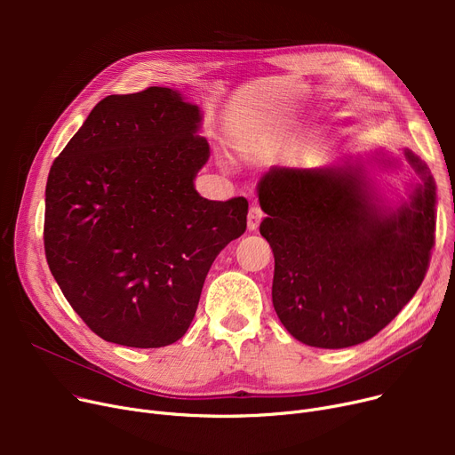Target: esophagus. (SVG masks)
Segmentation results:
<instances>
[{
    "mask_svg": "<svg viewBox=\"0 0 455 455\" xmlns=\"http://www.w3.org/2000/svg\"><path fill=\"white\" fill-rule=\"evenodd\" d=\"M264 220V212H261V208L258 204H252L251 210H249V215H247V227L249 230H258L259 227V221Z\"/></svg>",
    "mask_w": 455,
    "mask_h": 455,
    "instance_id": "obj_1",
    "label": "esophagus"
}]
</instances>
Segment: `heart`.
<instances>
[{
    "label": "heart",
    "instance_id": "heart-1",
    "mask_svg": "<svg viewBox=\"0 0 455 455\" xmlns=\"http://www.w3.org/2000/svg\"><path fill=\"white\" fill-rule=\"evenodd\" d=\"M282 141V129L273 124H251L235 129L234 143L247 158H264L273 155Z\"/></svg>",
    "mask_w": 455,
    "mask_h": 455
}]
</instances>
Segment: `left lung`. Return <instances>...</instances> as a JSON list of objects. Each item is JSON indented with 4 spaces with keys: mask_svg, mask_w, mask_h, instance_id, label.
Listing matches in <instances>:
<instances>
[{
    "mask_svg": "<svg viewBox=\"0 0 455 455\" xmlns=\"http://www.w3.org/2000/svg\"><path fill=\"white\" fill-rule=\"evenodd\" d=\"M403 159L409 199L391 202L375 177ZM275 254L273 306L295 339L360 345L386 328L424 280L435 243V180L410 149L343 155L323 167L273 165L256 186Z\"/></svg>",
    "mask_w": 455,
    "mask_h": 455,
    "instance_id": "1",
    "label": "left lung"
}]
</instances>
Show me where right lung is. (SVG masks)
I'll return each instance as SVG.
<instances>
[{"instance_id": "add662e5", "label": "right lung", "mask_w": 455, "mask_h": 455, "mask_svg": "<svg viewBox=\"0 0 455 455\" xmlns=\"http://www.w3.org/2000/svg\"><path fill=\"white\" fill-rule=\"evenodd\" d=\"M201 125V108L173 88L108 95L52 165L47 264L108 343L179 341L215 256L247 228V199L208 201L196 189L210 158Z\"/></svg>"}]
</instances>
